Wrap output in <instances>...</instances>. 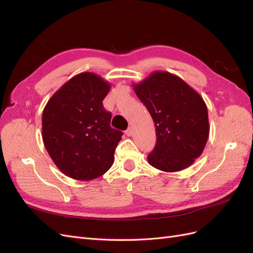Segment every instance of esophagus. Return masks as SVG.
<instances>
[{
	"label": "esophagus",
	"mask_w": 253,
	"mask_h": 253,
	"mask_svg": "<svg viewBox=\"0 0 253 253\" xmlns=\"http://www.w3.org/2000/svg\"><path fill=\"white\" fill-rule=\"evenodd\" d=\"M126 134L127 135V136H132L133 135V128L132 127H128L126 131Z\"/></svg>",
	"instance_id": "obj_1"
}]
</instances>
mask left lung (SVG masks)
Returning <instances> with one entry per match:
<instances>
[{"label":"left lung","instance_id":"1","mask_svg":"<svg viewBox=\"0 0 253 253\" xmlns=\"http://www.w3.org/2000/svg\"><path fill=\"white\" fill-rule=\"evenodd\" d=\"M133 86L156 127L157 141L148 155L149 164L164 172L190 167L202 155L210 129L201 95L168 72L152 73Z\"/></svg>","mask_w":253,"mask_h":253}]
</instances>
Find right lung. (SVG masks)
Masks as SVG:
<instances>
[{"mask_svg":"<svg viewBox=\"0 0 253 253\" xmlns=\"http://www.w3.org/2000/svg\"><path fill=\"white\" fill-rule=\"evenodd\" d=\"M110 88L96 74L81 73L63 84L44 108V145L68 177L95 179L114 163L122 132L111 126L112 114L103 108Z\"/></svg>","mask_w":253,"mask_h":253,"instance_id":"1","label":"right lung"}]
</instances>
